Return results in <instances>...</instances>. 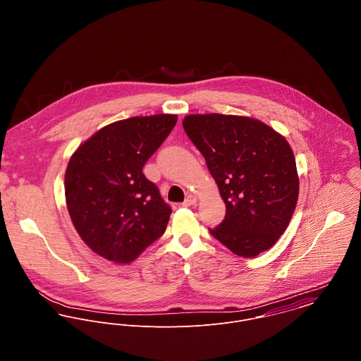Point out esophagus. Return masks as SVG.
Masks as SVG:
<instances>
[{"mask_svg":"<svg viewBox=\"0 0 361 361\" xmlns=\"http://www.w3.org/2000/svg\"><path fill=\"white\" fill-rule=\"evenodd\" d=\"M196 202H197V199H196L193 195H189V196L185 199V202L182 203V206H193V204H196Z\"/></svg>","mask_w":361,"mask_h":361,"instance_id":"34e87169","label":"esophagus"}]
</instances>
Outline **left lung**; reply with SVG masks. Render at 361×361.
I'll use <instances>...</instances> for the list:
<instances>
[{"instance_id":"8db88e82","label":"left lung","mask_w":361,"mask_h":361,"mask_svg":"<svg viewBox=\"0 0 361 361\" xmlns=\"http://www.w3.org/2000/svg\"><path fill=\"white\" fill-rule=\"evenodd\" d=\"M183 129L206 159L226 206L209 233L232 253L255 257L286 231L299 197L295 155L286 139L258 119L193 114Z\"/></svg>"}]
</instances>
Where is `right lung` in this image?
<instances>
[{
  "instance_id": "1",
  "label": "right lung",
  "mask_w": 361,
  "mask_h": 361,
  "mask_svg": "<svg viewBox=\"0 0 361 361\" xmlns=\"http://www.w3.org/2000/svg\"><path fill=\"white\" fill-rule=\"evenodd\" d=\"M176 121L158 114L109 123L71 157L66 207L79 236L99 256L132 262L165 232L172 209L143 165Z\"/></svg>"
}]
</instances>
